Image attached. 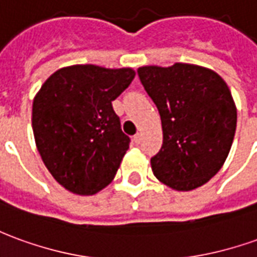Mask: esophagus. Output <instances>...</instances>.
Returning <instances> with one entry per match:
<instances>
[{"label":"esophagus","mask_w":257,"mask_h":257,"mask_svg":"<svg viewBox=\"0 0 257 257\" xmlns=\"http://www.w3.org/2000/svg\"><path fill=\"white\" fill-rule=\"evenodd\" d=\"M134 142L135 143H136V145H139V143H141L142 142V135L141 134H136L134 136Z\"/></svg>","instance_id":"1"}]
</instances>
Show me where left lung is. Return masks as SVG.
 I'll use <instances>...</instances> for the list:
<instances>
[{"instance_id": "8db88e82", "label": "left lung", "mask_w": 257, "mask_h": 257, "mask_svg": "<svg viewBox=\"0 0 257 257\" xmlns=\"http://www.w3.org/2000/svg\"><path fill=\"white\" fill-rule=\"evenodd\" d=\"M138 75L161 116L163 146L152 157L156 178L192 191L213 178L234 141L236 108L216 72L191 64L142 66Z\"/></svg>"}]
</instances>
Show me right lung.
Segmentation results:
<instances>
[{"label": "right lung", "mask_w": 257, "mask_h": 257, "mask_svg": "<svg viewBox=\"0 0 257 257\" xmlns=\"http://www.w3.org/2000/svg\"><path fill=\"white\" fill-rule=\"evenodd\" d=\"M135 78L131 68L73 65L58 69L33 101L37 150L55 181L94 195L115 177L129 147L112 101Z\"/></svg>", "instance_id": "obj_1"}]
</instances>
